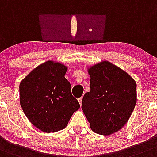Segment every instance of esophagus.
Wrapping results in <instances>:
<instances>
[{
	"instance_id": "34e87169",
	"label": "esophagus",
	"mask_w": 157,
	"mask_h": 157,
	"mask_svg": "<svg viewBox=\"0 0 157 157\" xmlns=\"http://www.w3.org/2000/svg\"><path fill=\"white\" fill-rule=\"evenodd\" d=\"M78 101H79V103H80V105H81V104H82V97H80V98H78Z\"/></svg>"
}]
</instances>
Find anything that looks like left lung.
<instances>
[{
	"label": "left lung",
	"instance_id": "left-lung-1",
	"mask_svg": "<svg viewBox=\"0 0 157 157\" xmlns=\"http://www.w3.org/2000/svg\"><path fill=\"white\" fill-rule=\"evenodd\" d=\"M91 91L82 100L84 111L94 132L109 135L123 128L137 101L136 83L126 72L109 62L91 66Z\"/></svg>",
	"mask_w": 157,
	"mask_h": 157
}]
</instances>
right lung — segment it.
<instances>
[{
	"label": "right lung",
	"mask_w": 157,
	"mask_h": 157,
	"mask_svg": "<svg viewBox=\"0 0 157 157\" xmlns=\"http://www.w3.org/2000/svg\"><path fill=\"white\" fill-rule=\"evenodd\" d=\"M66 70L61 63L48 61L21 81L20 105L29 121L40 131L50 133L64 129L80 108L65 78Z\"/></svg>",
	"instance_id": "obj_1"
}]
</instances>
